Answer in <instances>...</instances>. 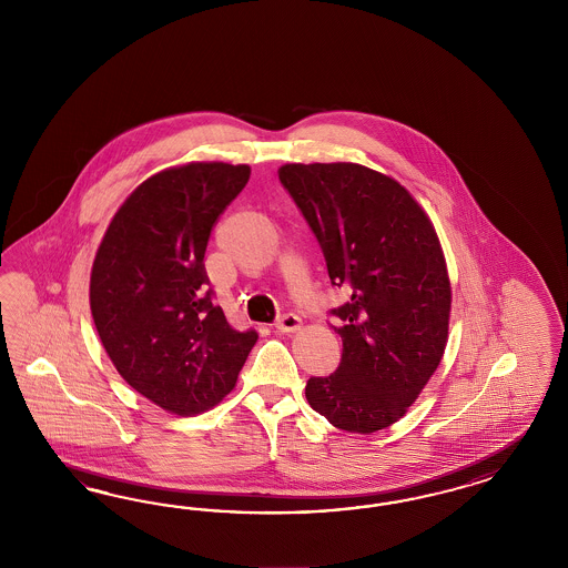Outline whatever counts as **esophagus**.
Listing matches in <instances>:
<instances>
[{
    "label": "esophagus",
    "instance_id": "34e87169",
    "mask_svg": "<svg viewBox=\"0 0 568 568\" xmlns=\"http://www.w3.org/2000/svg\"><path fill=\"white\" fill-rule=\"evenodd\" d=\"M302 328V318L295 316V314H283L278 321H276V331L278 333H295Z\"/></svg>",
    "mask_w": 568,
    "mask_h": 568
}]
</instances>
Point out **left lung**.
<instances>
[{
    "label": "left lung",
    "instance_id": "left-lung-1",
    "mask_svg": "<svg viewBox=\"0 0 568 568\" xmlns=\"http://www.w3.org/2000/svg\"><path fill=\"white\" fill-rule=\"evenodd\" d=\"M278 181L321 243L331 283L352 295L331 310L342 362L308 378L306 399L337 429H385L446 349L452 287L435 226L396 179L362 164H285Z\"/></svg>",
    "mask_w": 568,
    "mask_h": 568
}]
</instances>
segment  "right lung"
<instances>
[{
	"label": "right lung",
	"instance_id": "obj_1",
	"mask_svg": "<svg viewBox=\"0 0 568 568\" xmlns=\"http://www.w3.org/2000/svg\"><path fill=\"white\" fill-rule=\"evenodd\" d=\"M247 164L190 162L152 174L108 224L91 268V316L121 377L166 413L193 416L233 392L258 333L212 302L210 231Z\"/></svg>",
	"mask_w": 568,
	"mask_h": 568
}]
</instances>
